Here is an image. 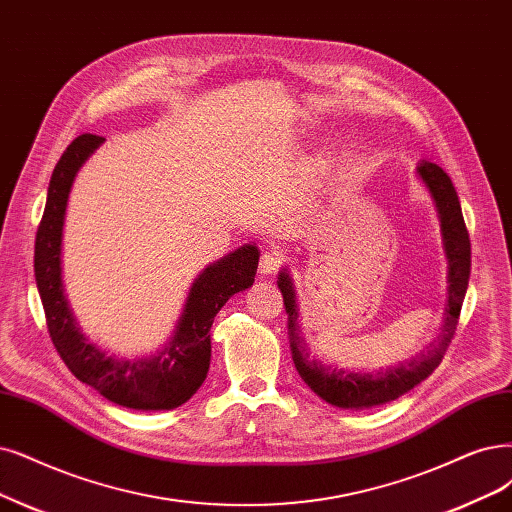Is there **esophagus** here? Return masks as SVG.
<instances>
[{
  "label": "esophagus",
  "instance_id": "esophagus-1",
  "mask_svg": "<svg viewBox=\"0 0 512 512\" xmlns=\"http://www.w3.org/2000/svg\"><path fill=\"white\" fill-rule=\"evenodd\" d=\"M282 266V257L280 253L276 251H266L261 255V261H259V270L261 274H276Z\"/></svg>",
  "mask_w": 512,
  "mask_h": 512
}]
</instances>
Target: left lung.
<instances>
[{"instance_id":"obj_1","label":"left lung","mask_w":512,"mask_h":512,"mask_svg":"<svg viewBox=\"0 0 512 512\" xmlns=\"http://www.w3.org/2000/svg\"><path fill=\"white\" fill-rule=\"evenodd\" d=\"M418 173L424 179L426 187L430 189L434 202H437L445 251L449 259V299L445 308V325L441 329L439 342L432 344L424 354L411 358L407 363H401L399 367H390L377 373H352L346 369H331L325 365H318L316 361H310V354L306 352V346L297 333V304L293 282L287 272H282L278 278V289L282 293V299H285V308L289 314L291 350L295 367L301 375V380H304L320 399H325L335 407L365 409L399 399L401 394L409 392L413 386H418L439 367L453 335H456L462 301L470 278V238L462 217L458 192L456 187H453L449 175L441 166L432 162H422L418 166Z\"/></svg>"}]
</instances>
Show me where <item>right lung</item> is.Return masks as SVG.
Segmentation results:
<instances>
[{"instance_id":"1","label":"right lung","mask_w":512,"mask_h":512,"mask_svg":"<svg viewBox=\"0 0 512 512\" xmlns=\"http://www.w3.org/2000/svg\"><path fill=\"white\" fill-rule=\"evenodd\" d=\"M99 135L73 139L56 162L48 185L44 217L35 236V282L40 291L48 333L67 369L107 401L143 411L175 409L202 386L211 365V327L217 312L234 293L255 280L259 251L253 244L206 268L189 291L173 342L149 361H122L88 344L67 308L61 282V238L69 189L75 173L94 149Z\"/></svg>"}]
</instances>
